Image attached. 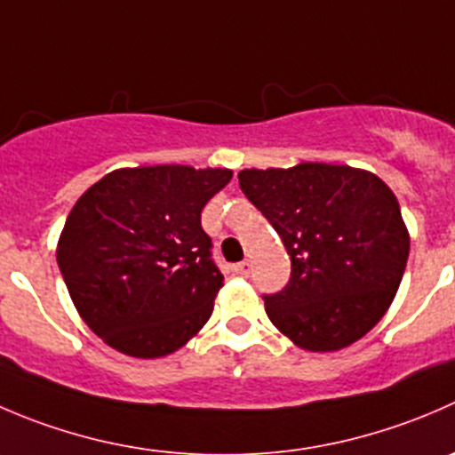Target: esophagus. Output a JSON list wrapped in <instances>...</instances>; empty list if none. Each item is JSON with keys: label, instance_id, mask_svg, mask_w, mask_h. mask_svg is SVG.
Wrapping results in <instances>:
<instances>
[{"label": "esophagus", "instance_id": "34e87169", "mask_svg": "<svg viewBox=\"0 0 455 455\" xmlns=\"http://www.w3.org/2000/svg\"><path fill=\"white\" fill-rule=\"evenodd\" d=\"M233 271L237 273V275H242V277H246L251 273V264L249 262H237L235 267H233Z\"/></svg>", "mask_w": 455, "mask_h": 455}]
</instances>
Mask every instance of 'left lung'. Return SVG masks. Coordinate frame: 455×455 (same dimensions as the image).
<instances>
[{"mask_svg":"<svg viewBox=\"0 0 455 455\" xmlns=\"http://www.w3.org/2000/svg\"><path fill=\"white\" fill-rule=\"evenodd\" d=\"M237 180L291 255L289 284L264 295L273 326L315 354L358 342L391 307L407 267L394 191L371 171L324 162L244 169Z\"/></svg>","mask_w":455,"mask_h":455,"instance_id":"left-lung-1","label":"left lung"}]
</instances>
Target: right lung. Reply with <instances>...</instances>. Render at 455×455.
Returning <instances> with one entry per match:
<instances>
[{
  "label": "right lung",
  "mask_w": 455,
  "mask_h": 455,
  "mask_svg": "<svg viewBox=\"0 0 455 455\" xmlns=\"http://www.w3.org/2000/svg\"><path fill=\"white\" fill-rule=\"evenodd\" d=\"M233 178L184 164L117 169L70 209L57 264L75 308L106 345L164 358L206 324L224 275L202 209Z\"/></svg>",
  "instance_id": "add662e5"
}]
</instances>
